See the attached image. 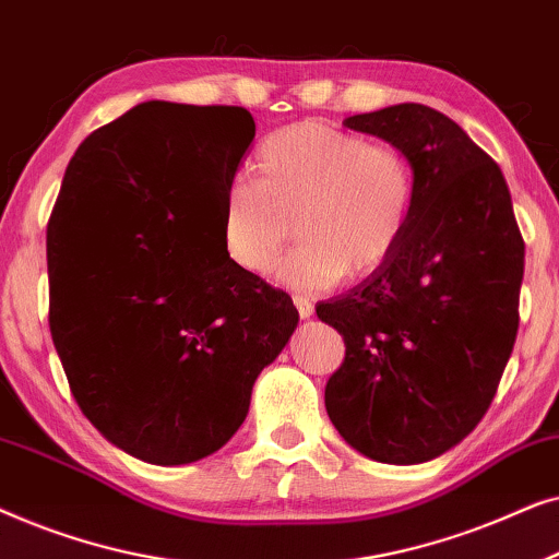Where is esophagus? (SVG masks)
Returning a JSON list of instances; mask_svg holds the SVG:
<instances>
[{"label":"esophagus","instance_id":"1","mask_svg":"<svg viewBox=\"0 0 559 559\" xmlns=\"http://www.w3.org/2000/svg\"><path fill=\"white\" fill-rule=\"evenodd\" d=\"M293 302H295V308H297V312H300V318H310L312 316V302L308 300V297H302V295H293Z\"/></svg>","mask_w":559,"mask_h":559}]
</instances>
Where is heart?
I'll return each instance as SVG.
<instances>
[{"mask_svg":"<svg viewBox=\"0 0 559 559\" xmlns=\"http://www.w3.org/2000/svg\"><path fill=\"white\" fill-rule=\"evenodd\" d=\"M417 182L409 157L389 142H366L325 121H297L266 134L257 178L228 182L221 211L224 247L241 270L264 274L289 239L277 280L325 289L381 270L407 236Z\"/></svg>","mask_w":559,"mask_h":559,"instance_id":"1","label":"heart"}]
</instances>
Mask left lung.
Returning a JSON list of instances; mask_svg holds the SVG:
<instances>
[{
  "instance_id": "1",
  "label": "left lung",
  "mask_w": 559,
  "mask_h": 559,
  "mask_svg": "<svg viewBox=\"0 0 559 559\" xmlns=\"http://www.w3.org/2000/svg\"><path fill=\"white\" fill-rule=\"evenodd\" d=\"M343 124L396 144L417 198L394 257L316 308L346 343L325 409L371 461L425 463L491 407L519 331L524 239L499 165L445 114L400 104Z\"/></svg>"
}]
</instances>
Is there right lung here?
I'll return each instance as SVG.
<instances>
[{
  "instance_id": "add662e5",
  "label": "right lung",
  "mask_w": 559,
  "mask_h": 559,
  "mask_svg": "<svg viewBox=\"0 0 559 559\" xmlns=\"http://www.w3.org/2000/svg\"><path fill=\"white\" fill-rule=\"evenodd\" d=\"M241 106L144 102L91 132L48 224L50 333L83 415L155 465L201 461L297 328L231 262L221 211L254 140Z\"/></svg>"
}]
</instances>
